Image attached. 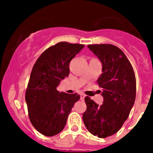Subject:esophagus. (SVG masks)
<instances>
[{
    "mask_svg": "<svg viewBox=\"0 0 153 153\" xmlns=\"http://www.w3.org/2000/svg\"><path fill=\"white\" fill-rule=\"evenodd\" d=\"M85 97H86V96H85V94H80V98H81V100H83L84 98H85Z\"/></svg>",
    "mask_w": 153,
    "mask_h": 153,
    "instance_id": "obj_1",
    "label": "esophagus"
}]
</instances>
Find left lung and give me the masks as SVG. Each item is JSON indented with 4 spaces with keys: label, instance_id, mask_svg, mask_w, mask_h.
I'll use <instances>...</instances> for the list:
<instances>
[{
    "label": "left lung",
    "instance_id": "1",
    "mask_svg": "<svg viewBox=\"0 0 153 153\" xmlns=\"http://www.w3.org/2000/svg\"><path fill=\"white\" fill-rule=\"evenodd\" d=\"M100 59L102 74L98 79L103 103L98 105L85 98V126L94 136L105 138L118 132L128 117L136 98V77L130 62L121 49L112 44H90Z\"/></svg>",
    "mask_w": 153,
    "mask_h": 153
}]
</instances>
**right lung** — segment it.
<instances>
[{"instance_id":"obj_1","label":"right lung","mask_w":153,"mask_h":153,"mask_svg":"<svg viewBox=\"0 0 153 153\" xmlns=\"http://www.w3.org/2000/svg\"><path fill=\"white\" fill-rule=\"evenodd\" d=\"M83 48V44L58 43L42 53L32 67L25 101L31 123L43 135L60 133L80 98L77 93H59L56 87L69 75L70 62Z\"/></svg>"}]
</instances>
